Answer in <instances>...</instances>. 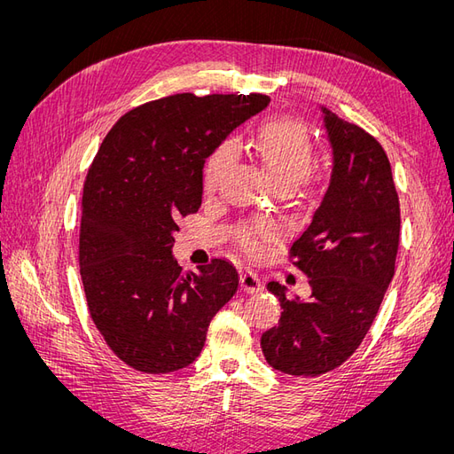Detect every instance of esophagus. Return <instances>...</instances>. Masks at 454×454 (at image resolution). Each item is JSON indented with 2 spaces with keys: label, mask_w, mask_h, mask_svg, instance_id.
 Masks as SVG:
<instances>
[{
  "label": "esophagus",
  "mask_w": 454,
  "mask_h": 454,
  "mask_svg": "<svg viewBox=\"0 0 454 454\" xmlns=\"http://www.w3.org/2000/svg\"><path fill=\"white\" fill-rule=\"evenodd\" d=\"M240 287L246 294H259L263 292V282L259 280V277L252 270H242L240 272Z\"/></svg>",
  "instance_id": "34e87169"
}]
</instances>
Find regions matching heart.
Segmentation results:
<instances>
[{
    "instance_id": "heart-1",
    "label": "heart",
    "mask_w": 454,
    "mask_h": 454,
    "mask_svg": "<svg viewBox=\"0 0 454 454\" xmlns=\"http://www.w3.org/2000/svg\"><path fill=\"white\" fill-rule=\"evenodd\" d=\"M255 149L265 168L280 187L292 189L307 182L314 160V142L305 122L292 117H277L265 121L255 136ZM235 151L231 144L219 145L206 160L202 184L204 189L214 191L223 184L231 170ZM274 237V225L265 219L244 222L237 232L242 248L257 255L267 240Z\"/></svg>"
}]
</instances>
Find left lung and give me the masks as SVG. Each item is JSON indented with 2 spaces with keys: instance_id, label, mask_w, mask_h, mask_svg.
Instances as JSON below:
<instances>
[{
  "instance_id": "left-lung-1",
  "label": "left lung",
  "mask_w": 454,
  "mask_h": 454,
  "mask_svg": "<svg viewBox=\"0 0 454 454\" xmlns=\"http://www.w3.org/2000/svg\"><path fill=\"white\" fill-rule=\"evenodd\" d=\"M333 147V174L310 225L290 248L307 274L309 301H290L284 286L278 325L261 335L270 367L294 377H318L345 364L362 345L394 277L400 246V199L382 145L324 107Z\"/></svg>"
}]
</instances>
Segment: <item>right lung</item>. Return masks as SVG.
Instances as JSON below:
<instances>
[{
	"instance_id": "add662e5",
	"label": "right lung",
	"mask_w": 454,
	"mask_h": 454,
	"mask_svg": "<svg viewBox=\"0 0 454 454\" xmlns=\"http://www.w3.org/2000/svg\"><path fill=\"white\" fill-rule=\"evenodd\" d=\"M267 94L184 92L145 102L106 134L83 184L79 272L90 318L119 360L142 373L193 364L215 312L239 290L225 259L184 272L177 219L202 202V167Z\"/></svg>"
}]
</instances>
